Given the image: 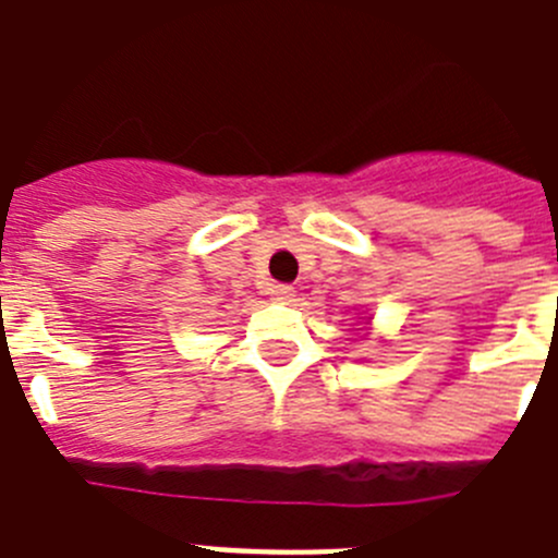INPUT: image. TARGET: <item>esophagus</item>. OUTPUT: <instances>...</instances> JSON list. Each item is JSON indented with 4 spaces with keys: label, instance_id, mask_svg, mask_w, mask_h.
Returning <instances> with one entry per match:
<instances>
[{
    "label": "esophagus",
    "instance_id": "obj_1",
    "mask_svg": "<svg viewBox=\"0 0 558 558\" xmlns=\"http://www.w3.org/2000/svg\"><path fill=\"white\" fill-rule=\"evenodd\" d=\"M270 295H274V301H279V304H290V301L295 299V288H290V284H274V288H270Z\"/></svg>",
    "mask_w": 558,
    "mask_h": 558
}]
</instances>
